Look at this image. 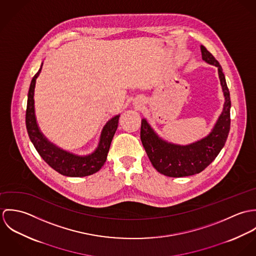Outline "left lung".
Here are the masks:
<instances>
[{"label":"left lung","instance_id":"obj_1","mask_svg":"<svg viewBox=\"0 0 256 256\" xmlns=\"http://www.w3.org/2000/svg\"><path fill=\"white\" fill-rule=\"evenodd\" d=\"M202 59L218 68L220 82L224 98L222 111L212 131L204 138L188 144L178 145L160 138L145 118L141 124V141L152 166L170 178L189 176L204 170L219 154L226 141L230 126V98L222 69L215 57L200 46Z\"/></svg>","mask_w":256,"mask_h":256}]
</instances>
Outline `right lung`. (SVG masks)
Wrapping results in <instances>:
<instances>
[{
    "label": "right lung",
    "instance_id": "right-lung-1",
    "mask_svg": "<svg viewBox=\"0 0 256 256\" xmlns=\"http://www.w3.org/2000/svg\"><path fill=\"white\" fill-rule=\"evenodd\" d=\"M42 65L34 76L32 80L28 94V106L26 114V130L32 143L36 148L40 156L56 172L65 176L70 178H82L96 174L104 164L110 144L118 126L119 116L115 115L110 119L104 126L100 142L96 148L86 156H78L65 150L55 144L51 143L40 131L37 124L34 110V88L36 78L42 69Z\"/></svg>",
    "mask_w": 256,
    "mask_h": 256
}]
</instances>
